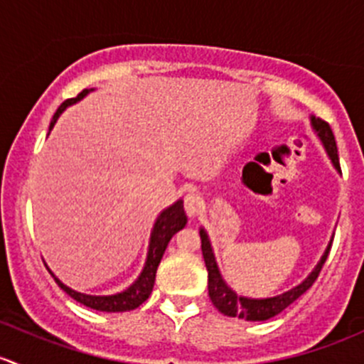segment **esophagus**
I'll use <instances>...</instances> for the list:
<instances>
[{
	"label": "esophagus",
	"mask_w": 364,
	"mask_h": 364,
	"mask_svg": "<svg viewBox=\"0 0 364 364\" xmlns=\"http://www.w3.org/2000/svg\"><path fill=\"white\" fill-rule=\"evenodd\" d=\"M204 209V199L196 192H190L185 196V211L190 218L199 215Z\"/></svg>",
	"instance_id": "obj_1"
}]
</instances>
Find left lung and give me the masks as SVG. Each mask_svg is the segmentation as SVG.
Wrapping results in <instances>:
<instances>
[{"instance_id":"left-lung-1","label":"left lung","mask_w":364,"mask_h":364,"mask_svg":"<svg viewBox=\"0 0 364 364\" xmlns=\"http://www.w3.org/2000/svg\"><path fill=\"white\" fill-rule=\"evenodd\" d=\"M311 127H314L315 134L318 135V139L322 141V146H324L326 153H328L329 160L335 165L336 171L341 174L340 168V160H338V149H336L335 135H333L331 127L326 123L321 117H310ZM200 240H203V255L205 262V269H208V291L209 297H211L213 304L216 306V310L220 314L227 315V317H237L245 318V321H267V318L274 317L280 311H284L289 304H292L299 296H303L308 289L314 285V282L317 280L318 273H321L322 266H324L326 259H328V253L331 250V243L326 248L324 255L321 257L317 266L314 267L310 274L301 282L299 285H296L291 291L284 292V294H278L274 297H264V299H252V297L237 296L229 285L225 284V280L220 274L218 266H216L215 253H213L211 241H209L208 232L204 229H200Z\"/></svg>"}]
</instances>
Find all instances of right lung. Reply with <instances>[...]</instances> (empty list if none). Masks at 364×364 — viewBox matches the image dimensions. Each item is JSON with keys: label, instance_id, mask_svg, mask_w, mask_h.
Listing matches in <instances>:
<instances>
[{"label": "right lung", "instance_id": "1", "mask_svg": "<svg viewBox=\"0 0 364 364\" xmlns=\"http://www.w3.org/2000/svg\"><path fill=\"white\" fill-rule=\"evenodd\" d=\"M90 91L93 90H84L82 93L77 95L75 98H70V100H65L63 104L58 107L56 114L53 116V121H50L49 132L53 130V127L56 124L58 117L61 116V112L68 107V105L75 104L80 98L86 97ZM188 218H186V213L183 209V200H176L174 204L168 205L167 209L160 213L159 218H156L155 225H153L151 237H149V248H148V257H146L144 267H142L141 274H139L137 280L130 285L128 289H124L123 292H117V294L111 296H91V294H82V292H77L73 289L67 287L60 278L54 277V273L50 271L53 278L56 280V284L63 289L65 292L70 297L77 301V303L84 304V306L91 308V310L98 311H107V314H114V311H128L135 310L137 306H141L146 299H148L149 294L153 291V285H155V277L156 269H159V264L164 257L165 248H167L168 241L172 240L176 232L183 229L186 225Z\"/></svg>", "mask_w": 364, "mask_h": 364}]
</instances>
